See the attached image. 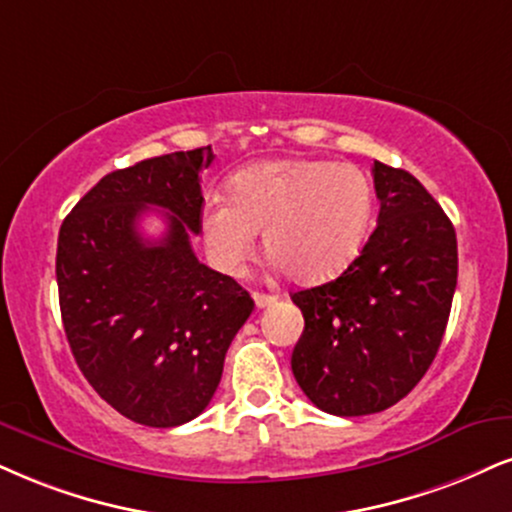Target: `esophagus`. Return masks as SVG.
<instances>
[{"label": "esophagus", "mask_w": 512, "mask_h": 512, "mask_svg": "<svg viewBox=\"0 0 512 512\" xmlns=\"http://www.w3.org/2000/svg\"><path fill=\"white\" fill-rule=\"evenodd\" d=\"M254 301H256L258 308H268V306L275 304L277 296H273V294H263V292H254Z\"/></svg>", "instance_id": "esophagus-1"}]
</instances>
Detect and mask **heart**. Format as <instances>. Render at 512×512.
I'll return each mask as SVG.
<instances>
[{
  "label": "heart",
  "mask_w": 512,
  "mask_h": 512,
  "mask_svg": "<svg viewBox=\"0 0 512 512\" xmlns=\"http://www.w3.org/2000/svg\"><path fill=\"white\" fill-rule=\"evenodd\" d=\"M199 216L211 263L237 273L263 246L294 282L315 285L339 275L368 235L375 189L351 163L318 159L261 161L239 168Z\"/></svg>",
  "instance_id": "obj_1"
}]
</instances>
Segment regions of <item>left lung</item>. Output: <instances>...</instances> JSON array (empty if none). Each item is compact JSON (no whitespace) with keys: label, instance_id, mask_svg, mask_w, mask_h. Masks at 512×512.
I'll list each match as a JSON object with an SVG mask.
<instances>
[{"label":"left lung","instance_id":"obj_1","mask_svg":"<svg viewBox=\"0 0 512 512\" xmlns=\"http://www.w3.org/2000/svg\"><path fill=\"white\" fill-rule=\"evenodd\" d=\"M375 232L337 280L294 292L304 334L292 372L325 413L356 418L387 410L437 356L458 280L449 216L408 170L375 161Z\"/></svg>","mask_w":512,"mask_h":512}]
</instances>
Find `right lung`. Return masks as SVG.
Segmentation results:
<instances>
[{
    "instance_id": "obj_1",
    "label": "right lung",
    "mask_w": 512,
    "mask_h": 512,
    "mask_svg": "<svg viewBox=\"0 0 512 512\" xmlns=\"http://www.w3.org/2000/svg\"><path fill=\"white\" fill-rule=\"evenodd\" d=\"M211 161V147H201L113 170L59 230L56 285L75 363L109 406L147 427L197 418L254 311L249 292L199 263L189 244ZM151 207L167 211L156 243L136 230Z\"/></svg>"
}]
</instances>
